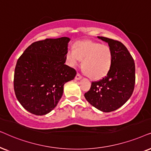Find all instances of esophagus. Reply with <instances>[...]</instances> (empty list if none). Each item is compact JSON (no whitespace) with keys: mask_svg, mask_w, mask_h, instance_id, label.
Instances as JSON below:
<instances>
[{"mask_svg":"<svg viewBox=\"0 0 151 151\" xmlns=\"http://www.w3.org/2000/svg\"><path fill=\"white\" fill-rule=\"evenodd\" d=\"M81 78H82L81 76L80 75V74H79V73H77V75H76V77H75V79H76V80H79V79H81Z\"/></svg>","mask_w":151,"mask_h":151,"instance_id":"esophagus-1","label":"esophagus"}]
</instances>
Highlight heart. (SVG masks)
I'll use <instances>...</instances> for the list:
<instances>
[{
	"label": "heart",
	"instance_id": "b5f03b06",
	"mask_svg": "<svg viewBox=\"0 0 151 151\" xmlns=\"http://www.w3.org/2000/svg\"><path fill=\"white\" fill-rule=\"evenodd\" d=\"M65 58L66 63L72 68L82 61V70L94 80L101 79L107 75L113 60L109 46L90 41L76 42L73 45V50L66 51Z\"/></svg>",
	"mask_w": 151,
	"mask_h": 151
}]
</instances>
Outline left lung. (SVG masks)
Here are the masks:
<instances>
[{"label":"left lung","mask_w":151,"mask_h":151,"mask_svg":"<svg viewBox=\"0 0 151 151\" xmlns=\"http://www.w3.org/2000/svg\"><path fill=\"white\" fill-rule=\"evenodd\" d=\"M97 37L108 43L112 50V67L105 77L92 82L90 89L84 96L94 107L109 112L123 106L131 96L135 83V65L123 43L106 37Z\"/></svg>","instance_id":"1"}]
</instances>
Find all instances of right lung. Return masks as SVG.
<instances>
[{"mask_svg": "<svg viewBox=\"0 0 151 151\" xmlns=\"http://www.w3.org/2000/svg\"><path fill=\"white\" fill-rule=\"evenodd\" d=\"M70 39H46L32 43L18 59L14 88L22 106L36 115H45L57 106L66 82L75 77L64 64Z\"/></svg>", "mask_w": 151, "mask_h": 151, "instance_id": "1", "label": "right lung"}]
</instances>
